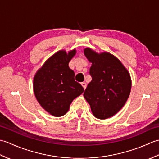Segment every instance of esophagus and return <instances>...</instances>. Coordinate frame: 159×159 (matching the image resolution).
Returning <instances> with one entry per match:
<instances>
[{"instance_id":"34e87169","label":"esophagus","mask_w":159,"mask_h":159,"mask_svg":"<svg viewBox=\"0 0 159 159\" xmlns=\"http://www.w3.org/2000/svg\"><path fill=\"white\" fill-rule=\"evenodd\" d=\"M81 85L83 86V87L84 88V89H86V87H87V84H86L85 82H83V83H81Z\"/></svg>"}]
</instances>
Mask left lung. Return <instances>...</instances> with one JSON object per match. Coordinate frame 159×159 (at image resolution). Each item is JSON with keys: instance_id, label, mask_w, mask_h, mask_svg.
<instances>
[{"instance_id": "left-lung-1", "label": "left lung", "mask_w": 159, "mask_h": 159, "mask_svg": "<svg viewBox=\"0 0 159 159\" xmlns=\"http://www.w3.org/2000/svg\"><path fill=\"white\" fill-rule=\"evenodd\" d=\"M84 54L92 63L91 81L83 93L96 117L107 119L126 103L131 89L130 74L120 61L109 52L97 53L87 48Z\"/></svg>"}]
</instances>
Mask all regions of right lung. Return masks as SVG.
<instances>
[{
	"mask_svg": "<svg viewBox=\"0 0 159 159\" xmlns=\"http://www.w3.org/2000/svg\"><path fill=\"white\" fill-rule=\"evenodd\" d=\"M74 49L67 53L59 50L46 61L33 79V90L40 105L55 117L65 115L73 100L84 92L74 80L68 63L75 55Z\"/></svg>",
	"mask_w": 159,
	"mask_h": 159,
	"instance_id": "obj_1",
	"label": "right lung"
}]
</instances>
